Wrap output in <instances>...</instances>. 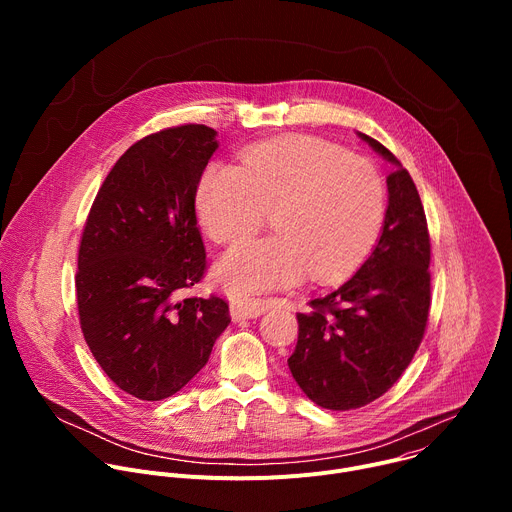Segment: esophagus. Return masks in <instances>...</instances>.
I'll list each match as a JSON object with an SVG mask.
<instances>
[{"instance_id":"34e87169","label":"esophagus","mask_w":512,"mask_h":512,"mask_svg":"<svg viewBox=\"0 0 512 512\" xmlns=\"http://www.w3.org/2000/svg\"><path fill=\"white\" fill-rule=\"evenodd\" d=\"M269 304L265 300H235L231 302V318L233 320H249L265 314Z\"/></svg>"}]
</instances>
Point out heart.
<instances>
[{
    "label": "heart",
    "instance_id": "obj_1",
    "mask_svg": "<svg viewBox=\"0 0 512 512\" xmlns=\"http://www.w3.org/2000/svg\"><path fill=\"white\" fill-rule=\"evenodd\" d=\"M196 216L216 243L257 231L273 210L277 235L229 249L216 279L231 294L346 277L371 253L385 223L387 188L367 158L312 137L253 145L239 168L212 162L194 192Z\"/></svg>",
    "mask_w": 512,
    "mask_h": 512
}]
</instances>
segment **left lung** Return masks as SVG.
<instances>
[{"mask_svg": "<svg viewBox=\"0 0 512 512\" xmlns=\"http://www.w3.org/2000/svg\"><path fill=\"white\" fill-rule=\"evenodd\" d=\"M362 141L395 166L381 237L358 271L298 314L287 367L316 405L348 411L385 395L417 352L429 316V233L419 192L377 139Z\"/></svg>", "mask_w": 512, "mask_h": 512, "instance_id": "1", "label": "left lung"}]
</instances>
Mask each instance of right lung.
Masks as SVG:
<instances>
[{"label":"right lung","instance_id":"1","mask_svg":"<svg viewBox=\"0 0 512 512\" xmlns=\"http://www.w3.org/2000/svg\"><path fill=\"white\" fill-rule=\"evenodd\" d=\"M216 148L206 125L139 139L105 178L83 231V336L105 375L141 401L178 393L231 324L223 298L180 300L206 269L194 192Z\"/></svg>","mask_w":512,"mask_h":512}]
</instances>
